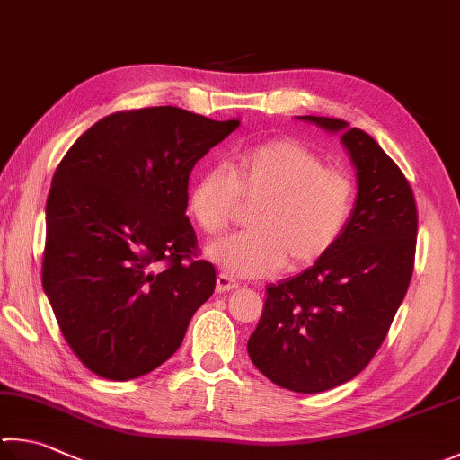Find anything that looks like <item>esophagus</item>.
<instances>
[{"label":"esophagus","mask_w":460,"mask_h":460,"mask_svg":"<svg viewBox=\"0 0 460 460\" xmlns=\"http://www.w3.org/2000/svg\"><path fill=\"white\" fill-rule=\"evenodd\" d=\"M234 288H238V282L230 279L228 274H218L216 276V292L222 294V292H230Z\"/></svg>","instance_id":"34e87169"}]
</instances>
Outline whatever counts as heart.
<instances>
[{
  "instance_id": "heart-1",
  "label": "heart",
  "mask_w": 460,
  "mask_h": 460,
  "mask_svg": "<svg viewBox=\"0 0 460 460\" xmlns=\"http://www.w3.org/2000/svg\"><path fill=\"white\" fill-rule=\"evenodd\" d=\"M357 184L344 168L328 166L302 142L280 137L242 152L232 172L208 168L190 188L188 208L216 236L250 207L246 232L206 246L222 272L256 279L314 264L331 252L352 218Z\"/></svg>"
}]
</instances>
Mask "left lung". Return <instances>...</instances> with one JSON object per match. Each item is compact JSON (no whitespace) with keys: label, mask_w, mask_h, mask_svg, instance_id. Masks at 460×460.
I'll return each mask as SVG.
<instances>
[{"label":"left lung","mask_w":460,"mask_h":460,"mask_svg":"<svg viewBox=\"0 0 460 460\" xmlns=\"http://www.w3.org/2000/svg\"><path fill=\"white\" fill-rule=\"evenodd\" d=\"M298 118L341 134L358 194L331 252L266 286L248 354L274 385L312 394L357 376L383 344L411 284L419 214L409 180L367 132L336 118Z\"/></svg>","instance_id":"obj_1"}]
</instances>
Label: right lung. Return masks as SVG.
<instances>
[{
    "label": "right lung",
    "mask_w": 460,
    "mask_h": 460,
    "mask_svg": "<svg viewBox=\"0 0 460 460\" xmlns=\"http://www.w3.org/2000/svg\"><path fill=\"white\" fill-rule=\"evenodd\" d=\"M240 119L174 106L102 118L51 180L41 284L75 357L98 376L132 380L174 354L212 296L186 216L196 162Z\"/></svg>",
    "instance_id": "add662e5"
}]
</instances>
